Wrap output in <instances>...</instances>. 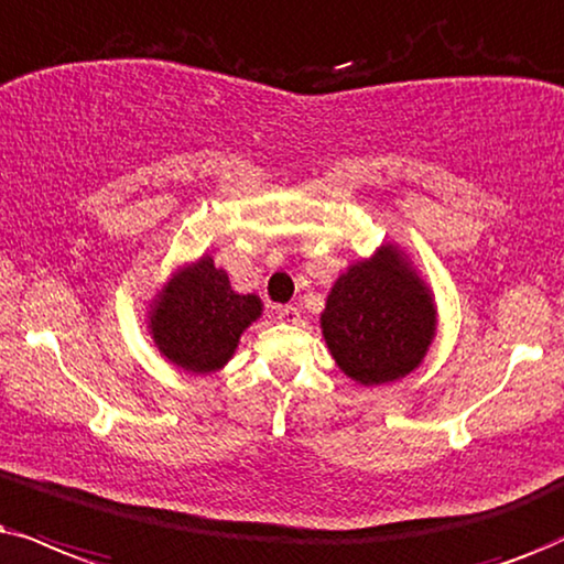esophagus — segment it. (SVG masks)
Here are the masks:
<instances>
[{"instance_id":"1","label":"esophagus","mask_w":564,"mask_h":564,"mask_svg":"<svg viewBox=\"0 0 564 564\" xmlns=\"http://www.w3.org/2000/svg\"><path fill=\"white\" fill-rule=\"evenodd\" d=\"M274 316L284 324H297L301 322V311L295 305H274Z\"/></svg>"}]
</instances>
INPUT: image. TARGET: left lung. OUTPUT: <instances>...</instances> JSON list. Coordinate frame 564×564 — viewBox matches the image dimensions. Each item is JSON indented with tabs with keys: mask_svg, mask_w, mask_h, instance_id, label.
I'll return each mask as SVG.
<instances>
[{
	"mask_svg": "<svg viewBox=\"0 0 564 564\" xmlns=\"http://www.w3.org/2000/svg\"><path fill=\"white\" fill-rule=\"evenodd\" d=\"M318 324L339 371L356 384L377 387L423 364L440 314L413 259L398 242H381L337 276Z\"/></svg>",
	"mask_w": 564,
	"mask_h": 564,
	"instance_id": "8db88e82",
	"label": "left lung"
}]
</instances>
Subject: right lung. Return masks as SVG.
<instances>
[{
  "instance_id": "add662e5",
  "label": "right lung",
  "mask_w": 564,
  "mask_h": 564,
  "mask_svg": "<svg viewBox=\"0 0 564 564\" xmlns=\"http://www.w3.org/2000/svg\"><path fill=\"white\" fill-rule=\"evenodd\" d=\"M259 295H240L214 256H198L172 269L145 311V329L159 356L180 371L208 377L232 360L242 332L259 322Z\"/></svg>"
}]
</instances>
